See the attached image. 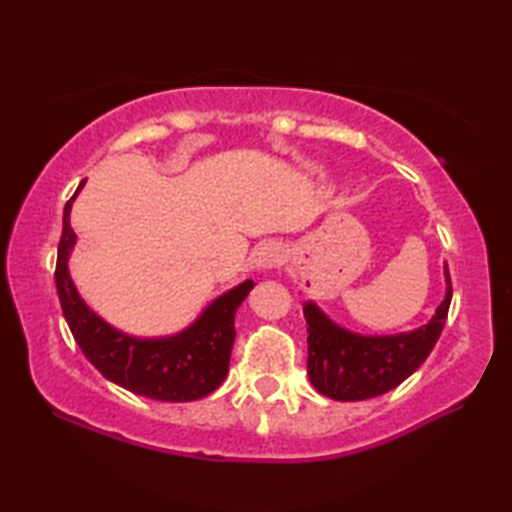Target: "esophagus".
<instances>
[{
	"label": "esophagus",
	"mask_w": 512,
	"mask_h": 512,
	"mask_svg": "<svg viewBox=\"0 0 512 512\" xmlns=\"http://www.w3.org/2000/svg\"><path fill=\"white\" fill-rule=\"evenodd\" d=\"M284 262V248L277 241H266L253 253V266L257 271H268L277 264Z\"/></svg>",
	"instance_id": "34e87169"
}]
</instances>
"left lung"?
<instances>
[{
    "label": "left lung",
    "mask_w": 512,
    "mask_h": 512,
    "mask_svg": "<svg viewBox=\"0 0 512 512\" xmlns=\"http://www.w3.org/2000/svg\"><path fill=\"white\" fill-rule=\"evenodd\" d=\"M452 280L445 264V298L427 325L400 334H357L334 323L314 300L302 305L307 320V375L318 393L339 402L384 395L418 370L443 332Z\"/></svg>",
    "instance_id": "1"
}]
</instances>
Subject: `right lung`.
<instances>
[{"instance_id": "obj_1", "label": "right lung", "mask_w": 512, "mask_h": 512, "mask_svg": "<svg viewBox=\"0 0 512 512\" xmlns=\"http://www.w3.org/2000/svg\"><path fill=\"white\" fill-rule=\"evenodd\" d=\"M83 185L85 180L65 205L56 262L60 307L79 348L103 377L135 395L160 402H194L210 395L228 375L237 336L235 316L253 289V280H244L221 293L192 325L176 334L135 336L112 327L88 307L69 275V255L76 246L69 214Z\"/></svg>"}]
</instances>
